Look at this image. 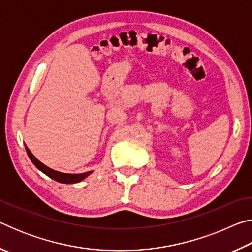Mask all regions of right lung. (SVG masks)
I'll list each match as a JSON object with an SVG mask.
<instances>
[{
    "mask_svg": "<svg viewBox=\"0 0 252 252\" xmlns=\"http://www.w3.org/2000/svg\"><path fill=\"white\" fill-rule=\"evenodd\" d=\"M25 149H27V152H28V156L30 158V160L32 161V163L35 165V167L40 170V171L43 172L44 174H46L49 178L53 179V180L58 181L60 183H67V185H70V183H76V182H80L84 180L85 178L88 176H90V174L93 171H88V172H84V173H78V174H73V173H63V172H59V171H55V170L51 169L49 167H46L45 164L42 163L41 161H39L36 159L35 157L32 155V152L30 151V149L25 146Z\"/></svg>",
    "mask_w": 252,
    "mask_h": 252,
    "instance_id": "add662e5",
    "label": "right lung"
}]
</instances>
